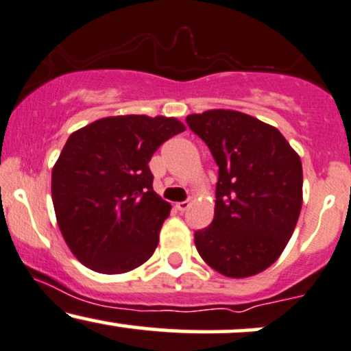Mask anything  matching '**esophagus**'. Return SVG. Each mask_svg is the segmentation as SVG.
<instances>
[{
	"instance_id": "1",
	"label": "esophagus",
	"mask_w": 351,
	"mask_h": 351,
	"mask_svg": "<svg viewBox=\"0 0 351 351\" xmlns=\"http://www.w3.org/2000/svg\"><path fill=\"white\" fill-rule=\"evenodd\" d=\"M189 204H191L189 201H180V202H175V208L178 209L180 213H183V210H186L189 208Z\"/></svg>"
}]
</instances>
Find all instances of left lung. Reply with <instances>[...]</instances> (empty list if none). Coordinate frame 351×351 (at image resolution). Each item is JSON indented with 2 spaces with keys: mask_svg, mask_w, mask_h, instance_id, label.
<instances>
[{
  "mask_svg": "<svg viewBox=\"0 0 351 351\" xmlns=\"http://www.w3.org/2000/svg\"><path fill=\"white\" fill-rule=\"evenodd\" d=\"M219 167L209 227L194 234L201 258L227 278H248L280 258L302 208V165L273 125L232 109L189 114Z\"/></svg>",
  "mask_w": 351,
  "mask_h": 351,
  "instance_id": "obj_1",
  "label": "left lung"
}]
</instances>
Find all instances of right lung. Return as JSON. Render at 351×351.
<instances>
[{
  "instance_id": "right-lung-1",
  "label": "right lung",
  "mask_w": 351,
  "mask_h": 351,
  "mask_svg": "<svg viewBox=\"0 0 351 351\" xmlns=\"http://www.w3.org/2000/svg\"><path fill=\"white\" fill-rule=\"evenodd\" d=\"M186 129L176 117H103L75 130L52 170V201L66 245L80 263L121 274L154 255L170 202L154 191L149 162Z\"/></svg>"
}]
</instances>
